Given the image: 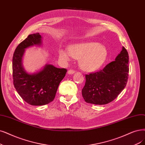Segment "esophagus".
I'll return each mask as SVG.
<instances>
[{"label":"esophagus","mask_w":145,"mask_h":145,"mask_svg":"<svg viewBox=\"0 0 145 145\" xmlns=\"http://www.w3.org/2000/svg\"><path fill=\"white\" fill-rule=\"evenodd\" d=\"M74 73H75V71H73V70H69V71L67 72L68 74H73Z\"/></svg>","instance_id":"1"}]
</instances>
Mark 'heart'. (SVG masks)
<instances>
[{
	"label": "heart",
	"mask_w": 145,
	"mask_h": 145,
	"mask_svg": "<svg viewBox=\"0 0 145 145\" xmlns=\"http://www.w3.org/2000/svg\"><path fill=\"white\" fill-rule=\"evenodd\" d=\"M105 46L96 42H82L69 47V50L61 48L58 51L59 58L64 61L71 60L72 57L79 59L81 68L87 72L97 71L103 65L108 57Z\"/></svg>",
	"instance_id": "b5f03b06"
}]
</instances>
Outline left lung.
<instances>
[{"label": "left lung", "instance_id": "1", "mask_svg": "<svg viewBox=\"0 0 145 145\" xmlns=\"http://www.w3.org/2000/svg\"><path fill=\"white\" fill-rule=\"evenodd\" d=\"M129 57L123 46L115 60L101 71L85 75L82 89L84 100L88 103L106 105L115 99L125 87L128 78Z\"/></svg>", "mask_w": 145, "mask_h": 145}]
</instances>
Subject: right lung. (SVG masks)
<instances>
[{
  "instance_id": "add662e5",
  "label": "right lung",
  "mask_w": 145,
  "mask_h": 145,
  "mask_svg": "<svg viewBox=\"0 0 145 145\" xmlns=\"http://www.w3.org/2000/svg\"><path fill=\"white\" fill-rule=\"evenodd\" d=\"M42 37L39 33L28 36L18 45L12 58L14 87L20 97L32 106L47 105L55 98L58 85L66 75L67 70L46 64L40 71L33 73L26 72L23 65L25 50L40 46Z\"/></svg>"
}]
</instances>
